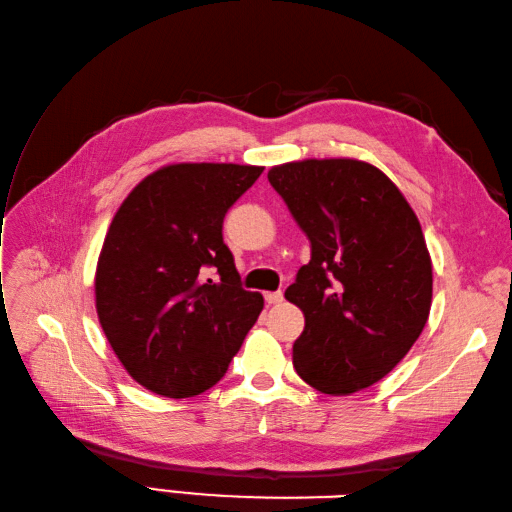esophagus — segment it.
I'll return each mask as SVG.
<instances>
[{"label": "esophagus", "mask_w": 512, "mask_h": 512, "mask_svg": "<svg viewBox=\"0 0 512 512\" xmlns=\"http://www.w3.org/2000/svg\"><path fill=\"white\" fill-rule=\"evenodd\" d=\"M264 299H266L268 305H277V303L283 301V292H266Z\"/></svg>", "instance_id": "esophagus-1"}]
</instances>
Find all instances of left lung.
Listing matches in <instances>:
<instances>
[{"instance_id": "1", "label": "left lung", "mask_w": 512, "mask_h": 512, "mask_svg": "<svg viewBox=\"0 0 512 512\" xmlns=\"http://www.w3.org/2000/svg\"><path fill=\"white\" fill-rule=\"evenodd\" d=\"M270 185L312 244L285 299L305 316L296 373L325 395L373 386L417 342L432 307V259L399 187L358 159L275 165Z\"/></svg>"}]
</instances>
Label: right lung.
Wrapping results in <instances>:
<instances>
[{
  "label": "right lung",
  "instance_id": "add662e5",
  "mask_svg": "<svg viewBox=\"0 0 512 512\" xmlns=\"http://www.w3.org/2000/svg\"><path fill=\"white\" fill-rule=\"evenodd\" d=\"M264 168L174 163L117 209L95 268V310L137 384L170 399L218 384L264 296L240 283L222 222ZM214 279L204 281L206 270Z\"/></svg>",
  "mask_w": 512,
  "mask_h": 512
}]
</instances>
